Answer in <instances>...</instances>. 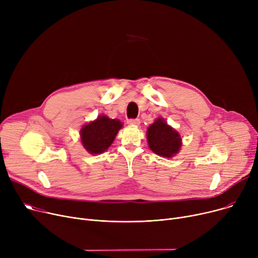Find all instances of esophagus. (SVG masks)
Returning a JSON list of instances; mask_svg holds the SVG:
<instances>
[{
  "label": "esophagus",
  "mask_w": 258,
  "mask_h": 258,
  "mask_svg": "<svg viewBox=\"0 0 258 258\" xmlns=\"http://www.w3.org/2000/svg\"><path fill=\"white\" fill-rule=\"evenodd\" d=\"M128 125H133V126H138L140 124V120L139 119H130L127 121Z\"/></svg>",
  "instance_id": "esophagus-1"
}]
</instances>
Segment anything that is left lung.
Wrapping results in <instances>:
<instances>
[{
    "mask_svg": "<svg viewBox=\"0 0 258 258\" xmlns=\"http://www.w3.org/2000/svg\"><path fill=\"white\" fill-rule=\"evenodd\" d=\"M148 146L158 156L171 158L177 155L182 146L180 134L168 125L164 118H158L147 128Z\"/></svg>",
    "mask_w": 258,
    "mask_h": 258,
    "instance_id": "8db88e82",
    "label": "left lung"
}]
</instances>
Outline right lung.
I'll list each match as a JSON object with an SVG mask.
<instances>
[{
  "mask_svg": "<svg viewBox=\"0 0 258 258\" xmlns=\"http://www.w3.org/2000/svg\"><path fill=\"white\" fill-rule=\"evenodd\" d=\"M122 126L123 125L120 120L100 115L96 120L91 121L81 127V143L89 154H101L111 146Z\"/></svg>",
  "mask_w": 258,
  "mask_h": 258,
  "instance_id": "right-lung-1",
  "label": "right lung"
}]
</instances>
